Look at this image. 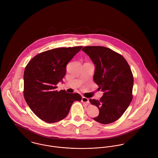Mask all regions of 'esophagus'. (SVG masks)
<instances>
[{
	"label": "esophagus",
	"mask_w": 158,
	"mask_h": 158,
	"mask_svg": "<svg viewBox=\"0 0 158 158\" xmlns=\"http://www.w3.org/2000/svg\"><path fill=\"white\" fill-rule=\"evenodd\" d=\"M82 102H85V103H86V104H89V103H90V101H89V99H88V98H85V97H82Z\"/></svg>",
	"instance_id": "34e87169"
}]
</instances>
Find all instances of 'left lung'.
Masks as SVG:
<instances>
[{
    "label": "left lung",
    "mask_w": 158,
    "mask_h": 158,
    "mask_svg": "<svg viewBox=\"0 0 158 158\" xmlns=\"http://www.w3.org/2000/svg\"><path fill=\"white\" fill-rule=\"evenodd\" d=\"M95 66L94 80L104 92L99 100L90 99L99 115L94 119L102 124L113 123L120 118L132 99L134 78L125 59L103 46H86L82 49Z\"/></svg>",
    "instance_id": "left-lung-1"
}]
</instances>
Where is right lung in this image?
<instances>
[{
    "label": "right lung",
    "instance_id": "obj_1",
    "mask_svg": "<svg viewBox=\"0 0 158 158\" xmlns=\"http://www.w3.org/2000/svg\"><path fill=\"white\" fill-rule=\"evenodd\" d=\"M82 46L59 48L43 52L27 64L24 73V96L32 112L48 123L59 122L68 114L74 101H81L79 94L58 92L66 65Z\"/></svg>",
    "mask_w": 158,
    "mask_h": 158
}]
</instances>
